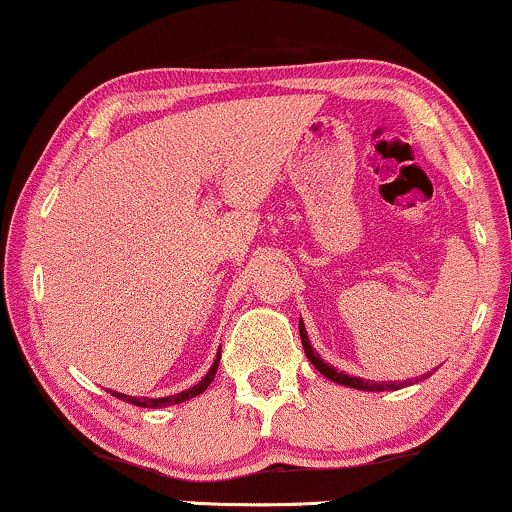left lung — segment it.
Listing matches in <instances>:
<instances>
[{
	"label": "left lung",
	"mask_w": 512,
	"mask_h": 512,
	"mask_svg": "<svg viewBox=\"0 0 512 512\" xmlns=\"http://www.w3.org/2000/svg\"><path fill=\"white\" fill-rule=\"evenodd\" d=\"M298 331H300V340H303V349H305V356L307 359L312 361V366L319 370L321 375L324 377H328V380L331 382H335V384H342V387H349V389H361V391H396V389H403V387H408V384H415L417 380H403V382H373V380H363V377H354V375H347V373H342V370H338V368H333L331 363H326L324 359H321V356L314 352V347L310 345V338H307V331H305V324H303V319H300V324H298ZM431 373H426V375H422V380H426V377H429Z\"/></svg>",
	"instance_id": "8db88e82"
}]
</instances>
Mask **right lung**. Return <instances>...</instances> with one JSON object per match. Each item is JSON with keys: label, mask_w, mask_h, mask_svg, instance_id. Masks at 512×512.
I'll use <instances>...</instances> for the list:
<instances>
[{"label": "right lung", "mask_w": 512, "mask_h": 512, "mask_svg": "<svg viewBox=\"0 0 512 512\" xmlns=\"http://www.w3.org/2000/svg\"><path fill=\"white\" fill-rule=\"evenodd\" d=\"M219 361H221V347L219 352H216V359L212 363V368L207 370V375L202 377L198 384H193V387H188L186 391H179V394H172V396H163V398H146V396H128V394H118V391H111L116 398H121L125 403H132L137 405V408H167V405H177V403H184V401H191V398L200 396L202 391H205L209 384H212L216 370H219Z\"/></svg>", "instance_id": "1"}]
</instances>
